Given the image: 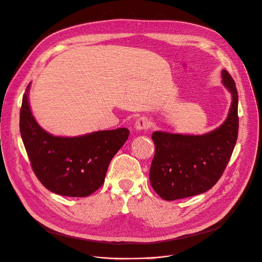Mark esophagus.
I'll use <instances>...</instances> for the list:
<instances>
[{
    "mask_svg": "<svg viewBox=\"0 0 262 262\" xmlns=\"http://www.w3.org/2000/svg\"><path fill=\"white\" fill-rule=\"evenodd\" d=\"M151 126V121L150 119L147 118V117H140L138 118L136 120V123H135V127L136 129H148L149 127Z\"/></svg>",
    "mask_w": 262,
    "mask_h": 262,
    "instance_id": "34e87169",
    "label": "esophagus"
}]
</instances>
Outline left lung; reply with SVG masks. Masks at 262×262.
I'll list each match as a JSON object with an SVG mask.
<instances>
[{
	"label": "left lung",
	"instance_id": "1",
	"mask_svg": "<svg viewBox=\"0 0 262 262\" xmlns=\"http://www.w3.org/2000/svg\"><path fill=\"white\" fill-rule=\"evenodd\" d=\"M222 76L224 85L232 93V104L221 127L202 136L152 134L156 152L149 179L163 200L174 201L208 191L227 167L238 136V94L226 70Z\"/></svg>",
	"mask_w": 262,
	"mask_h": 262
}]
</instances>
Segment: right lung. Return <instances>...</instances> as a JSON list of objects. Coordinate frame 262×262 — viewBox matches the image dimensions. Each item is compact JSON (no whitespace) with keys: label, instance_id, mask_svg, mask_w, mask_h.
Here are the masks:
<instances>
[{"label":"right lung","instance_id":"1","mask_svg":"<svg viewBox=\"0 0 262 262\" xmlns=\"http://www.w3.org/2000/svg\"><path fill=\"white\" fill-rule=\"evenodd\" d=\"M19 130L39 182L56 194L72 198L88 196L102 186L111 160L129 136L127 128L74 138L51 136L36 123L27 94L23 96Z\"/></svg>","mask_w":262,"mask_h":262}]
</instances>
